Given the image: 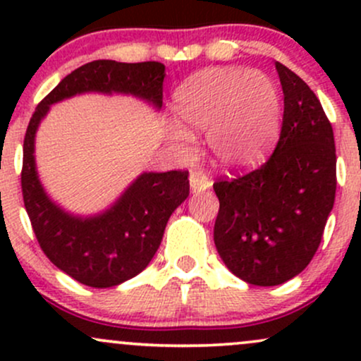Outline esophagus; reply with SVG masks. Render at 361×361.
Segmentation results:
<instances>
[{"label":"esophagus","instance_id":"34e87169","mask_svg":"<svg viewBox=\"0 0 361 361\" xmlns=\"http://www.w3.org/2000/svg\"><path fill=\"white\" fill-rule=\"evenodd\" d=\"M210 186H212V181H210L202 171L190 173V188H192V193L205 192Z\"/></svg>","mask_w":361,"mask_h":361}]
</instances>
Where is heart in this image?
<instances>
[{
	"instance_id": "1",
	"label": "heart",
	"mask_w": 361,
	"mask_h": 361,
	"mask_svg": "<svg viewBox=\"0 0 361 361\" xmlns=\"http://www.w3.org/2000/svg\"><path fill=\"white\" fill-rule=\"evenodd\" d=\"M173 111L185 127L207 132L215 166L239 171L258 164L275 142L281 122L280 93L267 74L243 68H209L181 82ZM181 126L168 134L181 152L193 135Z\"/></svg>"
}]
</instances>
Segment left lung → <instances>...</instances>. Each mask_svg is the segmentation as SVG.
I'll return each instance as SVG.
<instances>
[{
	"mask_svg": "<svg viewBox=\"0 0 361 361\" xmlns=\"http://www.w3.org/2000/svg\"><path fill=\"white\" fill-rule=\"evenodd\" d=\"M283 123L270 159L235 180L214 183V243L238 279L259 287L305 270L324 233L336 193L333 127L314 91L280 62Z\"/></svg>",
	"mask_w": 361,
	"mask_h": 361,
	"instance_id": "1",
	"label": "left lung"
}]
</instances>
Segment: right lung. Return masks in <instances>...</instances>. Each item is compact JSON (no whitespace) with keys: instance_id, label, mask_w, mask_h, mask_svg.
<instances>
[{"instance_id":"1","label":"right lung","mask_w":361,"mask_h":361,"mask_svg":"<svg viewBox=\"0 0 361 361\" xmlns=\"http://www.w3.org/2000/svg\"><path fill=\"white\" fill-rule=\"evenodd\" d=\"M166 68L161 62L100 59L62 80L37 106L23 142L22 192L25 209L40 247L71 279L93 288H109L134 279L151 263L171 214L190 193L188 173L144 171L105 210L81 215L52 200L37 171L35 137L51 106L78 94H123L163 106Z\"/></svg>"}]
</instances>
